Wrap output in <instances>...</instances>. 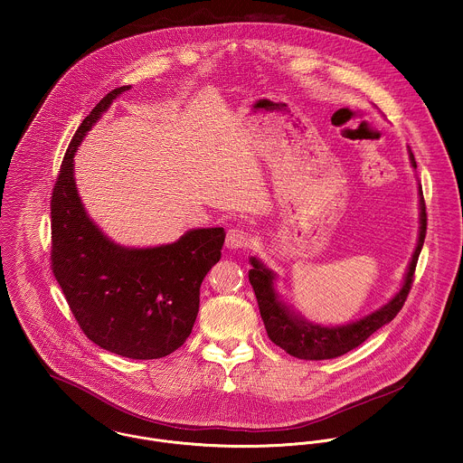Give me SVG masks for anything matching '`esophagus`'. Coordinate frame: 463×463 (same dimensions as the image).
I'll return each mask as SVG.
<instances>
[{
  "instance_id": "obj_1",
  "label": "esophagus",
  "mask_w": 463,
  "mask_h": 463,
  "mask_svg": "<svg viewBox=\"0 0 463 463\" xmlns=\"http://www.w3.org/2000/svg\"><path fill=\"white\" fill-rule=\"evenodd\" d=\"M253 242L251 235L241 228H232L226 233V248L230 250H244L250 248Z\"/></svg>"
}]
</instances>
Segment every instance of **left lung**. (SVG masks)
Returning <instances> with one entry per match:
<instances>
[{"instance_id": "obj_1", "label": "left lung", "mask_w": 463, "mask_h": 463, "mask_svg": "<svg viewBox=\"0 0 463 463\" xmlns=\"http://www.w3.org/2000/svg\"><path fill=\"white\" fill-rule=\"evenodd\" d=\"M408 153H410V164L415 169L417 164H415L413 153L411 151ZM419 210H420L419 212L420 226H419L417 246L404 272L401 288L387 305L380 307L373 314L349 325L321 326L307 321L301 314L294 312L281 299L279 292L274 288L276 274L270 269H267L257 257H251L250 262L253 265V269H250V283L255 290L269 338L276 345L285 349L290 356H296L301 360H330L349 353L351 349L365 342L374 331L389 325L406 301V296L413 281L415 265L419 260L424 237H426V204H424L420 187H419Z\"/></svg>"}]
</instances>
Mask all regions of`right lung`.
<instances>
[{
	"instance_id": "obj_1",
	"label": "right lung",
	"mask_w": 463,
	"mask_h": 463,
	"mask_svg": "<svg viewBox=\"0 0 463 463\" xmlns=\"http://www.w3.org/2000/svg\"><path fill=\"white\" fill-rule=\"evenodd\" d=\"M128 89L110 90L67 147L52 196V265L74 319L94 344L133 360H153L171 354L191 335L201 281L219 262L226 233L198 228L173 244L127 248L89 217L74 182V155Z\"/></svg>"
}]
</instances>
